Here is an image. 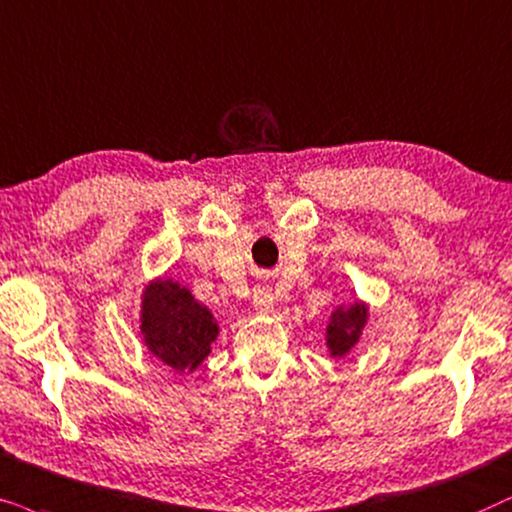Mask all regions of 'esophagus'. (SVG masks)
Returning <instances> with one entry per match:
<instances>
[{"instance_id":"obj_1","label":"esophagus","mask_w":512,"mask_h":512,"mask_svg":"<svg viewBox=\"0 0 512 512\" xmlns=\"http://www.w3.org/2000/svg\"><path fill=\"white\" fill-rule=\"evenodd\" d=\"M252 306H255V311L260 313H269L274 309V295H271V290L260 285V288L255 290V297H252Z\"/></svg>"}]
</instances>
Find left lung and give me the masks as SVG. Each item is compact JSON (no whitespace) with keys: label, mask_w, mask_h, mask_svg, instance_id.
Wrapping results in <instances>:
<instances>
[{"label":"left lung","mask_w":512,"mask_h":512,"mask_svg":"<svg viewBox=\"0 0 512 512\" xmlns=\"http://www.w3.org/2000/svg\"><path fill=\"white\" fill-rule=\"evenodd\" d=\"M367 320V309L363 304H353L351 309H342L332 313L330 325H327V346L332 356H344L358 342L360 330Z\"/></svg>","instance_id":"obj_1"}]
</instances>
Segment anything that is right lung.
I'll return each instance as SVG.
<instances>
[{
  "instance_id": "1",
  "label": "right lung",
  "mask_w": 512,
  "mask_h": 512,
  "mask_svg": "<svg viewBox=\"0 0 512 512\" xmlns=\"http://www.w3.org/2000/svg\"><path fill=\"white\" fill-rule=\"evenodd\" d=\"M142 335L147 349L175 372H192L210 353L217 325L192 292L173 281H156L142 297Z\"/></svg>"
}]
</instances>
